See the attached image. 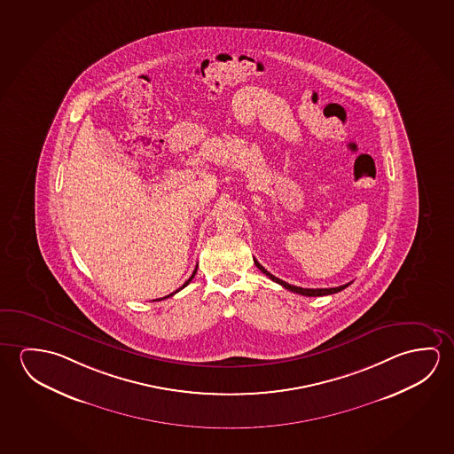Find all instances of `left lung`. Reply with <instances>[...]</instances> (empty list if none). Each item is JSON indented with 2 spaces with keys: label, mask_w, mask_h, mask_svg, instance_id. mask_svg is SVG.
<instances>
[{
  "label": "left lung",
  "mask_w": 454,
  "mask_h": 454,
  "mask_svg": "<svg viewBox=\"0 0 454 454\" xmlns=\"http://www.w3.org/2000/svg\"><path fill=\"white\" fill-rule=\"evenodd\" d=\"M254 263H255V267L259 268L260 271L263 274H267L268 278L271 279V281L278 282V284H281L282 287L287 288L290 292H294V294H300V295L304 296H325V295H333V294H338L340 290H344V288L348 287L352 282H348V284H344V286H339V287L333 288H302L296 287V286H290L286 281H282L279 278H276L273 274L267 271L265 268L260 265L257 260L254 259Z\"/></svg>",
  "instance_id": "obj_1"
}]
</instances>
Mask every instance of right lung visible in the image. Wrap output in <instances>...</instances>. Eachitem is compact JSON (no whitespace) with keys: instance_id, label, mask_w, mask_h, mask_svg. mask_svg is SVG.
<instances>
[{"instance_id":"right-lung-1","label":"right lung","mask_w":454,"mask_h":454,"mask_svg":"<svg viewBox=\"0 0 454 454\" xmlns=\"http://www.w3.org/2000/svg\"><path fill=\"white\" fill-rule=\"evenodd\" d=\"M195 273H197V268H195L194 273H192V276H191V278H189V279H187V281L184 282V284H183V286H181V287L178 288V290H176V292H180L181 288L186 287L187 284H189V282H191V281H192V279H194ZM176 292H173V294H170V295L164 296V298H160V300H166V298H168V296L175 295V294H176ZM156 301H159V300H156Z\"/></svg>"}]
</instances>
